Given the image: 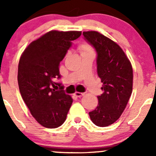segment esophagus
Wrapping results in <instances>:
<instances>
[{"mask_svg":"<svg viewBox=\"0 0 156 156\" xmlns=\"http://www.w3.org/2000/svg\"><path fill=\"white\" fill-rule=\"evenodd\" d=\"M74 95L77 97H81L84 96V94H83V93H80V92H75V94H74Z\"/></svg>","mask_w":156,"mask_h":156,"instance_id":"esophagus-1","label":"esophagus"}]
</instances>
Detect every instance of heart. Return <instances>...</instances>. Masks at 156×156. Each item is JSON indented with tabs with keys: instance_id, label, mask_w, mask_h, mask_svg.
<instances>
[{
	"instance_id": "heart-1",
	"label": "heart",
	"mask_w": 156,
	"mask_h": 156,
	"mask_svg": "<svg viewBox=\"0 0 156 156\" xmlns=\"http://www.w3.org/2000/svg\"><path fill=\"white\" fill-rule=\"evenodd\" d=\"M78 50L81 52V53H90L93 52V49L90 44L87 43H82L78 46Z\"/></svg>"
}]
</instances>
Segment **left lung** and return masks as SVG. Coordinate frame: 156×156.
I'll list each match as a JSON object with an SVG mask.
<instances>
[{
	"label": "left lung",
	"mask_w": 156,
	"mask_h": 156,
	"mask_svg": "<svg viewBox=\"0 0 156 156\" xmlns=\"http://www.w3.org/2000/svg\"><path fill=\"white\" fill-rule=\"evenodd\" d=\"M84 37L97 53V74L103 94L98 96V106L89 115L94 125L107 127L122 115L133 89V69L118 44L96 31H84Z\"/></svg>",
	"instance_id": "8db88e82"
}]
</instances>
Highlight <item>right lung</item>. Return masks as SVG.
I'll use <instances>...</instances> for the list:
<instances>
[{"mask_svg": "<svg viewBox=\"0 0 156 156\" xmlns=\"http://www.w3.org/2000/svg\"><path fill=\"white\" fill-rule=\"evenodd\" d=\"M81 31L53 30L33 41L22 53L18 66V84L23 100L42 126L56 128L62 125L72 103L60 83L59 66ZM58 85L60 91L51 86Z\"/></svg>", "mask_w": 156, "mask_h": 156, "instance_id": "right-lung-1", "label": "right lung"}]
</instances>
